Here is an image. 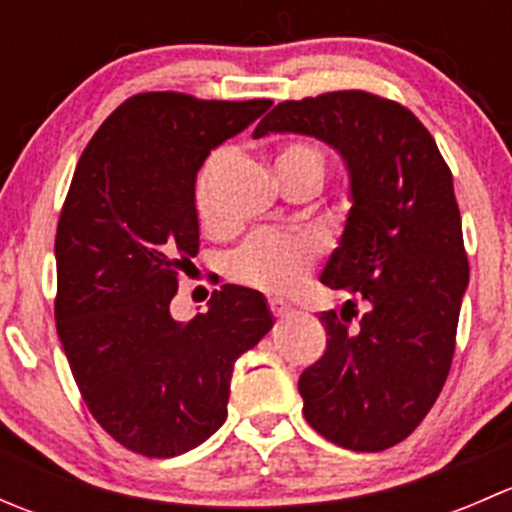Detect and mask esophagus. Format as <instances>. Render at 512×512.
I'll return each mask as SVG.
<instances>
[{"instance_id": "esophagus-1", "label": "esophagus", "mask_w": 512, "mask_h": 512, "mask_svg": "<svg viewBox=\"0 0 512 512\" xmlns=\"http://www.w3.org/2000/svg\"><path fill=\"white\" fill-rule=\"evenodd\" d=\"M267 307H270V312L275 314V317H285L289 309H292L287 302H282V299H270V302H267Z\"/></svg>"}]
</instances>
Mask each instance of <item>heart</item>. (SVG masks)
I'll list each match as a JSON object with an SVG mask.
<instances>
[{
  "label": "heart",
  "mask_w": 512,
  "mask_h": 512,
  "mask_svg": "<svg viewBox=\"0 0 512 512\" xmlns=\"http://www.w3.org/2000/svg\"><path fill=\"white\" fill-rule=\"evenodd\" d=\"M230 165V151H215L195 175L193 205L200 225L215 232L223 227L218 208V183ZM324 151L312 141H287L275 156V170L282 185L294 178H314L319 183L324 175ZM319 245L307 232L260 230L247 237L230 257L227 275L247 287L262 292H289L307 277L309 267L317 260Z\"/></svg>",
  "instance_id": "b5f03b06"
}]
</instances>
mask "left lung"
<instances>
[{"instance_id":"8db88e82","label":"left lung","mask_w":512,"mask_h":512,"mask_svg":"<svg viewBox=\"0 0 512 512\" xmlns=\"http://www.w3.org/2000/svg\"><path fill=\"white\" fill-rule=\"evenodd\" d=\"M304 133L347 160L352 210L322 282L356 302L322 312L327 349L299 376L304 418L349 451H386L416 431L456 352L468 285L453 175L428 128L399 101L329 91L282 101L257 123Z\"/></svg>"}]
</instances>
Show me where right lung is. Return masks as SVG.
Segmentation results:
<instances>
[{"mask_svg":"<svg viewBox=\"0 0 512 512\" xmlns=\"http://www.w3.org/2000/svg\"><path fill=\"white\" fill-rule=\"evenodd\" d=\"M270 98L146 91L98 126L56 227L54 317L98 426L133 453L173 458L223 426L232 366L272 329L265 297L225 285L190 322L170 317L198 252L193 185L215 146Z\"/></svg>","mask_w":512,"mask_h":512,"instance_id":"add662e5","label":"right lung"}]
</instances>
